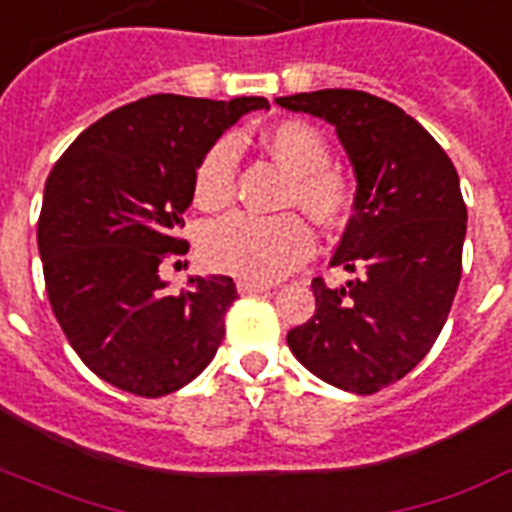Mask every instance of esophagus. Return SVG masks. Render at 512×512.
<instances>
[{
	"instance_id": "1",
	"label": "esophagus",
	"mask_w": 512,
	"mask_h": 512,
	"mask_svg": "<svg viewBox=\"0 0 512 512\" xmlns=\"http://www.w3.org/2000/svg\"><path fill=\"white\" fill-rule=\"evenodd\" d=\"M236 289L239 294H260V292H268L270 284H260V281H236Z\"/></svg>"
}]
</instances>
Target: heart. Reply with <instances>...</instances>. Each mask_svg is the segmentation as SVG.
I'll return each mask as SVG.
<instances>
[{
	"label": "heart",
	"instance_id": "obj_1",
	"mask_svg": "<svg viewBox=\"0 0 512 512\" xmlns=\"http://www.w3.org/2000/svg\"><path fill=\"white\" fill-rule=\"evenodd\" d=\"M263 147L292 173L289 199L323 226H336L350 213L352 186L342 168L328 162L326 136L305 120H278L260 134ZM236 144L215 141L194 170V202L202 210H220L234 197ZM315 236L297 213H234L215 220L202 234V257L210 268L244 278L276 281L310 257Z\"/></svg>",
	"mask_w": 512,
	"mask_h": 512
}]
</instances>
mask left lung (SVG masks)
<instances>
[{"label": "left lung", "instance_id": "1", "mask_svg": "<svg viewBox=\"0 0 512 512\" xmlns=\"http://www.w3.org/2000/svg\"><path fill=\"white\" fill-rule=\"evenodd\" d=\"M276 102L331 123L357 178L355 215L331 257L357 278L339 289L313 278L315 315L286 342L326 384L373 394L421 363L450 315L468 220L458 170L418 120L368 91Z\"/></svg>", "mask_w": 512, "mask_h": 512}]
</instances>
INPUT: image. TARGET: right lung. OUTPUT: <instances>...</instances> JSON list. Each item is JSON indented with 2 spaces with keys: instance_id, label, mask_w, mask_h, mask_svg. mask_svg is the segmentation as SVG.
I'll use <instances>...</instances> for the list:
<instances>
[{
  "instance_id": "obj_1",
  "label": "right lung",
  "mask_w": 512,
  "mask_h": 512,
  "mask_svg": "<svg viewBox=\"0 0 512 512\" xmlns=\"http://www.w3.org/2000/svg\"><path fill=\"white\" fill-rule=\"evenodd\" d=\"M268 99L152 94L78 136L44 186L39 255L49 305L83 365L136 397H162L205 371L226 336L236 284L191 276L168 294L162 263L178 236L207 149Z\"/></svg>"
}]
</instances>
